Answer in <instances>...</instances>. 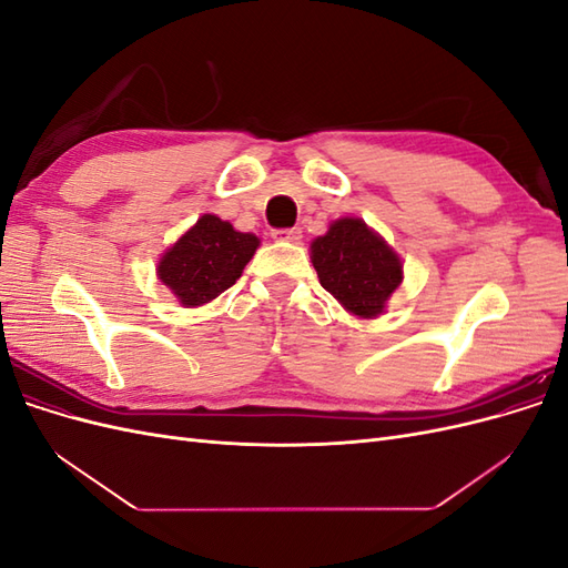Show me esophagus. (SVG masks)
<instances>
[{
	"label": "esophagus",
	"instance_id": "34e87169",
	"mask_svg": "<svg viewBox=\"0 0 568 568\" xmlns=\"http://www.w3.org/2000/svg\"><path fill=\"white\" fill-rule=\"evenodd\" d=\"M272 236L277 239V242H291V244H301L303 232L298 227H291V230H274Z\"/></svg>",
	"mask_w": 568,
	"mask_h": 568
}]
</instances>
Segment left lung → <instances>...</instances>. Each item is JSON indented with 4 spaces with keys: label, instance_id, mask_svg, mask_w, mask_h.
<instances>
[{
    "label": "left lung",
    "instance_id": "1",
    "mask_svg": "<svg viewBox=\"0 0 568 568\" xmlns=\"http://www.w3.org/2000/svg\"><path fill=\"white\" fill-rule=\"evenodd\" d=\"M320 284L348 313L372 320L384 313L386 301L403 282V263L384 239L359 217L332 222L311 244Z\"/></svg>",
    "mask_w": 568,
    "mask_h": 568
}]
</instances>
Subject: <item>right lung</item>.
I'll return each mask as SVG.
<instances>
[{"mask_svg": "<svg viewBox=\"0 0 568 568\" xmlns=\"http://www.w3.org/2000/svg\"><path fill=\"white\" fill-rule=\"evenodd\" d=\"M261 239L236 232L227 220L205 213L159 261V280L184 307L211 303L230 288L253 257Z\"/></svg>", "mask_w": 568, "mask_h": 568, "instance_id": "1", "label": "right lung"}]
</instances>
